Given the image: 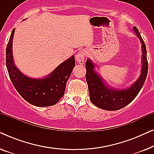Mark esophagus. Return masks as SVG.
<instances>
[{
    "instance_id": "34e87169",
    "label": "esophagus",
    "mask_w": 154,
    "mask_h": 154,
    "mask_svg": "<svg viewBox=\"0 0 154 154\" xmlns=\"http://www.w3.org/2000/svg\"><path fill=\"white\" fill-rule=\"evenodd\" d=\"M86 52L84 51V50H81V51L79 52L76 54V55H75V60H76L78 63H79L80 64H83Z\"/></svg>"
}]
</instances>
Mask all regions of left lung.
Masks as SVG:
<instances>
[{"label": "left lung", "mask_w": 154, "mask_h": 154, "mask_svg": "<svg viewBox=\"0 0 154 154\" xmlns=\"http://www.w3.org/2000/svg\"><path fill=\"white\" fill-rule=\"evenodd\" d=\"M134 31L140 38L142 48V68L140 77L134 85L124 90H117L106 87L102 79L94 72V64L88 59L85 63V79L88 85L90 99L92 104L107 111H116L123 108L136 97L144 85L148 73V61L144 41L136 26Z\"/></svg>", "instance_id": "1"}]
</instances>
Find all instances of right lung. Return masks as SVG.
Here are the masks:
<instances>
[{
  "label": "right lung",
  "mask_w": 154,
  "mask_h": 154,
  "mask_svg": "<svg viewBox=\"0 0 154 154\" xmlns=\"http://www.w3.org/2000/svg\"><path fill=\"white\" fill-rule=\"evenodd\" d=\"M15 29L12 31L6 48V66L12 85L26 102L36 106H50L57 104L64 96L67 80L70 77L75 58L72 56L54 69L48 77L33 79L25 76L19 71L12 60V39Z\"/></svg>",
  "instance_id": "right-lung-1"
}]
</instances>
